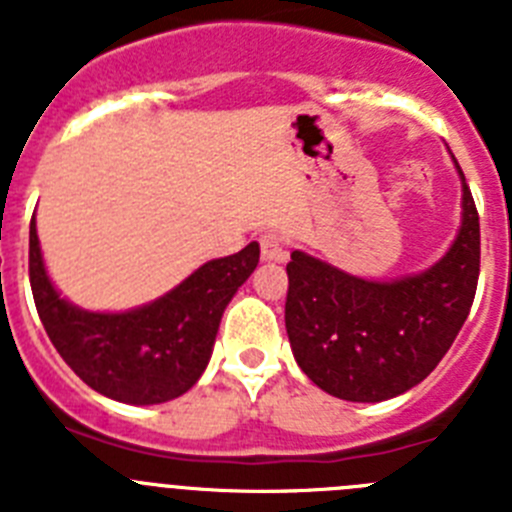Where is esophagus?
Returning <instances> with one entry per match:
<instances>
[{
    "label": "esophagus",
    "instance_id": "34e87169",
    "mask_svg": "<svg viewBox=\"0 0 512 512\" xmlns=\"http://www.w3.org/2000/svg\"><path fill=\"white\" fill-rule=\"evenodd\" d=\"M261 243V259L264 261H287V246H284L282 235L277 233H264L259 238Z\"/></svg>",
    "mask_w": 512,
    "mask_h": 512
}]
</instances>
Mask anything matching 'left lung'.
<instances>
[{"label":"left lung","mask_w":512,"mask_h":512,"mask_svg":"<svg viewBox=\"0 0 512 512\" xmlns=\"http://www.w3.org/2000/svg\"><path fill=\"white\" fill-rule=\"evenodd\" d=\"M461 176V228L438 264L395 282H366L295 251L284 323L292 354L320 390L382 402L423 382L446 356L474 302L479 215Z\"/></svg>","instance_id":"1"}]
</instances>
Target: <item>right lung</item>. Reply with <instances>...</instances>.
<instances>
[{"mask_svg":"<svg viewBox=\"0 0 512 512\" xmlns=\"http://www.w3.org/2000/svg\"><path fill=\"white\" fill-rule=\"evenodd\" d=\"M259 264V243L207 261L169 295L128 312H87L63 300L45 274L30 220V287L43 328L94 392L128 405H158L202 377L225 307Z\"/></svg>","mask_w":512,"mask_h":512,"instance_id":"obj_1","label":"right lung"}]
</instances>
